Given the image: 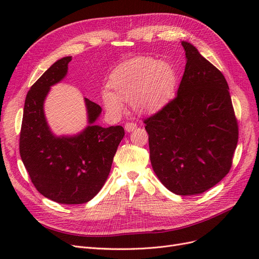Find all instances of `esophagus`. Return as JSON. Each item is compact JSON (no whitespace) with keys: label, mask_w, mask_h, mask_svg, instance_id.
<instances>
[{"label":"esophagus","mask_w":259,"mask_h":259,"mask_svg":"<svg viewBox=\"0 0 259 259\" xmlns=\"http://www.w3.org/2000/svg\"><path fill=\"white\" fill-rule=\"evenodd\" d=\"M136 127H137V124H136V123H133V122H128V123H126V124L124 125L125 131L128 132V133H130V132H133Z\"/></svg>","instance_id":"obj_1"}]
</instances>
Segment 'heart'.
<instances>
[{
	"label": "heart",
	"instance_id": "heart-1",
	"mask_svg": "<svg viewBox=\"0 0 259 259\" xmlns=\"http://www.w3.org/2000/svg\"><path fill=\"white\" fill-rule=\"evenodd\" d=\"M110 85L114 93H103L104 104L109 111L120 113L124 108L123 101H132L138 113L150 114L161 110L173 96L176 73L167 62L138 57L115 69Z\"/></svg>",
	"mask_w": 259,
	"mask_h": 259
}]
</instances>
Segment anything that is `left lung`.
<instances>
[{"instance_id": "1", "label": "left lung", "mask_w": 259, "mask_h": 259, "mask_svg": "<svg viewBox=\"0 0 259 259\" xmlns=\"http://www.w3.org/2000/svg\"><path fill=\"white\" fill-rule=\"evenodd\" d=\"M177 96L144 122L155 175L178 195L200 194L229 173L239 128L229 86L191 43Z\"/></svg>"}]
</instances>
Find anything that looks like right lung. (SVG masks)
<instances>
[{
    "label": "right lung",
    "mask_w": 259,
    "mask_h": 259,
    "mask_svg": "<svg viewBox=\"0 0 259 259\" xmlns=\"http://www.w3.org/2000/svg\"><path fill=\"white\" fill-rule=\"evenodd\" d=\"M70 61V56L57 60L31 86L23 108L19 151L31 182L42 195L60 204H82L105 185L124 128L96 125L101 108L84 98L88 126L71 136H56L51 131L44 101L52 86L66 77Z\"/></svg>",
    "instance_id": "right-lung-1"
}]
</instances>
